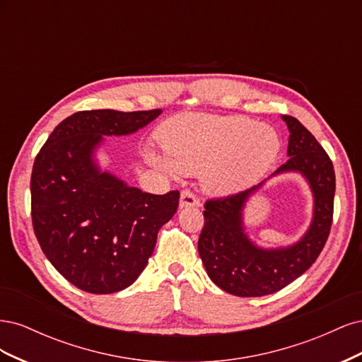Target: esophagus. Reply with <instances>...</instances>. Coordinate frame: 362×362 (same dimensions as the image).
<instances>
[{
	"label": "esophagus",
	"instance_id": "obj_1",
	"mask_svg": "<svg viewBox=\"0 0 362 362\" xmlns=\"http://www.w3.org/2000/svg\"><path fill=\"white\" fill-rule=\"evenodd\" d=\"M199 198L196 196L192 190L185 189L181 192V199H180V206L185 208V206H199Z\"/></svg>",
	"mask_w": 362,
	"mask_h": 362
}]
</instances>
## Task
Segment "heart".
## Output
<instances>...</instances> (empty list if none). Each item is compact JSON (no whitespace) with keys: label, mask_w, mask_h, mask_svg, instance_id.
<instances>
[{"label":"heart","mask_w":362,"mask_h":362,"mask_svg":"<svg viewBox=\"0 0 362 362\" xmlns=\"http://www.w3.org/2000/svg\"><path fill=\"white\" fill-rule=\"evenodd\" d=\"M164 158L154 157L170 173L205 170V187L218 193L246 189L276 160L281 140L275 129L245 116L180 115L158 131Z\"/></svg>","instance_id":"1"}]
</instances>
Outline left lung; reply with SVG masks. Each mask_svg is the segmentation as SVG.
<instances>
[{
    "instance_id": "1",
    "label": "left lung",
    "mask_w": 362,
    "mask_h": 362,
    "mask_svg": "<svg viewBox=\"0 0 362 362\" xmlns=\"http://www.w3.org/2000/svg\"><path fill=\"white\" fill-rule=\"evenodd\" d=\"M282 119L290 131L288 160L273 175L300 172L314 194L313 223L300 242L282 249H261L243 233V205L264 182L245 192L206 199L204 205V228L198 240L199 257L216 286L240 298H259L287 287L313 266L331 233L334 164L298 119L293 116Z\"/></svg>"
}]
</instances>
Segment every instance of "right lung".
I'll return each instance as SVG.
<instances>
[{
  "label": "right lung",
  "instance_id": "obj_1",
  "mask_svg": "<svg viewBox=\"0 0 362 362\" xmlns=\"http://www.w3.org/2000/svg\"><path fill=\"white\" fill-rule=\"evenodd\" d=\"M161 110H86L60 122L31 172V221L51 264L75 287L110 294L148 264L160 228L178 210L180 192L144 193L92 160L103 136L131 134Z\"/></svg>",
  "mask_w": 362,
  "mask_h": 362
}]
</instances>
